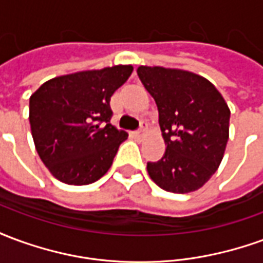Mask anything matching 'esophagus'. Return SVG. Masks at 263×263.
I'll return each instance as SVG.
<instances>
[{
	"label": "esophagus",
	"instance_id": "obj_1",
	"mask_svg": "<svg viewBox=\"0 0 263 263\" xmlns=\"http://www.w3.org/2000/svg\"><path fill=\"white\" fill-rule=\"evenodd\" d=\"M134 135H135L137 138H142L143 135H145V126H141V128H139L138 131L134 132Z\"/></svg>",
	"mask_w": 263,
	"mask_h": 263
}]
</instances>
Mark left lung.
<instances>
[{"mask_svg": "<svg viewBox=\"0 0 263 263\" xmlns=\"http://www.w3.org/2000/svg\"><path fill=\"white\" fill-rule=\"evenodd\" d=\"M139 80L155 98L166 151L148 162L151 179L171 193H190L218 169L230 128V108L207 79L190 71L141 66Z\"/></svg>", "mask_w": 263, "mask_h": 263, "instance_id": "1", "label": "left lung"}]
</instances>
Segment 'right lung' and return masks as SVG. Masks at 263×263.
I'll return each instance as SVG.
<instances>
[{"mask_svg": "<svg viewBox=\"0 0 263 263\" xmlns=\"http://www.w3.org/2000/svg\"><path fill=\"white\" fill-rule=\"evenodd\" d=\"M132 70V66L120 65L60 76L32 94L29 122L33 142L58 180L83 186L108 172L128 137L111 125L109 100Z\"/></svg>", "mask_w": 263, "mask_h": 263, "instance_id": "1", "label": "right lung"}]
</instances>
